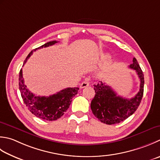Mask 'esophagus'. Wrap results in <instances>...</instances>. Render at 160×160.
Returning <instances> with one entry per match:
<instances>
[{
	"mask_svg": "<svg viewBox=\"0 0 160 160\" xmlns=\"http://www.w3.org/2000/svg\"><path fill=\"white\" fill-rule=\"evenodd\" d=\"M89 85V82H88V81L86 80V81H84V82L81 83L80 87L81 89H82V88H84V87H88Z\"/></svg>",
	"mask_w": 160,
	"mask_h": 160,
	"instance_id": "34e87169",
	"label": "esophagus"
}]
</instances>
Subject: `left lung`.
<instances>
[{
	"mask_svg": "<svg viewBox=\"0 0 160 160\" xmlns=\"http://www.w3.org/2000/svg\"><path fill=\"white\" fill-rule=\"evenodd\" d=\"M129 67L135 70L140 80V89L136 96L130 99L117 96L110 87L99 82L94 84L95 96L91 102L93 114L102 123L112 125L121 123L133 114L138 108L143 94L144 78L136 58Z\"/></svg>",
	"mask_w": 160,
	"mask_h": 160,
	"instance_id": "obj_1",
	"label": "left lung"
}]
</instances>
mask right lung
<instances>
[{"label": "right lung", "mask_w": 160, "mask_h": 160, "mask_svg": "<svg viewBox=\"0 0 160 160\" xmlns=\"http://www.w3.org/2000/svg\"><path fill=\"white\" fill-rule=\"evenodd\" d=\"M57 42V41H52L34 49L27 56L23 65L36 50L54 45ZM18 81L21 97L28 109L37 117L46 121H55L60 118L69 108L72 99L77 94L79 89L78 87H68L50 96H36L31 93L24 84L22 68L19 72Z\"/></svg>", "instance_id": "1"}]
</instances>
